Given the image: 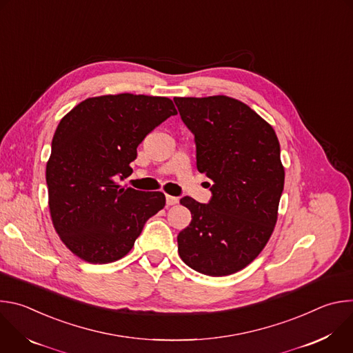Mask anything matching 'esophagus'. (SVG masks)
Listing matches in <instances>:
<instances>
[{
	"label": "esophagus",
	"instance_id": "esophagus-1",
	"mask_svg": "<svg viewBox=\"0 0 353 353\" xmlns=\"http://www.w3.org/2000/svg\"><path fill=\"white\" fill-rule=\"evenodd\" d=\"M166 204L168 205H176V204H179V198L173 196V195H166Z\"/></svg>",
	"mask_w": 353,
	"mask_h": 353
}]
</instances>
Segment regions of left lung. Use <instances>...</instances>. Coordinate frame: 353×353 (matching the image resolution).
Returning a JSON list of instances; mask_svg holds the SVG:
<instances>
[{
  "mask_svg": "<svg viewBox=\"0 0 353 353\" xmlns=\"http://www.w3.org/2000/svg\"><path fill=\"white\" fill-rule=\"evenodd\" d=\"M195 137L196 169L214 181L210 204L191 196V212L177 236L180 259L210 276L234 274L254 261L278 219L285 183L278 137L271 124L237 99L174 97Z\"/></svg>",
  "mask_w": 353,
  "mask_h": 353,
  "instance_id": "obj_1",
  "label": "left lung"
}]
</instances>
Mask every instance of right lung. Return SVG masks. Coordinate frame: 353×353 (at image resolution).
I'll return each instance as SVG.
<instances>
[{
	"label": "right lung",
	"instance_id": "right-lung-1",
	"mask_svg": "<svg viewBox=\"0 0 353 353\" xmlns=\"http://www.w3.org/2000/svg\"><path fill=\"white\" fill-rule=\"evenodd\" d=\"M174 114L169 97L119 93L88 97L61 119L46 165L48 208L61 241L81 260L123 259L165 207L163 192L116 180L132 173L137 146Z\"/></svg>",
	"mask_w": 353,
	"mask_h": 353
}]
</instances>
